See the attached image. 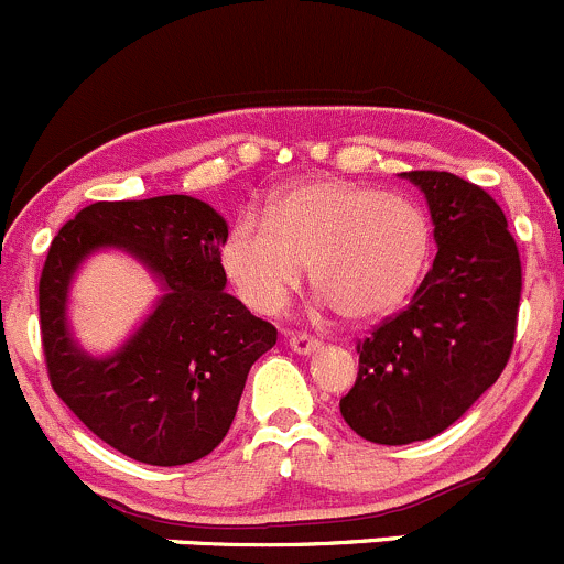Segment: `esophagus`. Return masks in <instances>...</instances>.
<instances>
[{
    "instance_id": "esophagus-1",
    "label": "esophagus",
    "mask_w": 564,
    "mask_h": 564,
    "mask_svg": "<svg viewBox=\"0 0 564 564\" xmlns=\"http://www.w3.org/2000/svg\"><path fill=\"white\" fill-rule=\"evenodd\" d=\"M290 350H295L299 356H310L315 350H321V343L315 337H306V334H290L288 337Z\"/></svg>"
}]
</instances>
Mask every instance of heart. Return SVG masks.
Instances as JSON below:
<instances>
[{
  "label": "heart",
  "mask_w": 564,
  "mask_h": 564,
  "mask_svg": "<svg viewBox=\"0 0 564 564\" xmlns=\"http://www.w3.org/2000/svg\"><path fill=\"white\" fill-rule=\"evenodd\" d=\"M431 252L416 203L350 181H315L284 194L269 221L243 216L227 232L221 269L263 315L284 310L304 265L345 321H376L414 290Z\"/></svg>",
  "instance_id": "heart-1"
}]
</instances>
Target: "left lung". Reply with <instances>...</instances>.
<instances>
[{
	"label": "left lung",
	"mask_w": 564,
	"mask_h": 564,
	"mask_svg": "<svg viewBox=\"0 0 564 564\" xmlns=\"http://www.w3.org/2000/svg\"><path fill=\"white\" fill-rule=\"evenodd\" d=\"M427 199L436 260L400 315L359 350L343 420L376 444L425 442L447 431L496 383L516 343L521 258L485 188L453 172H403Z\"/></svg>",
	"instance_id": "left-lung-1"
}]
</instances>
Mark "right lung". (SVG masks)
<instances>
[{"instance_id": "obj_1", "label": "right lung", "mask_w": 564, "mask_h": 564, "mask_svg": "<svg viewBox=\"0 0 564 564\" xmlns=\"http://www.w3.org/2000/svg\"><path fill=\"white\" fill-rule=\"evenodd\" d=\"M225 216L203 199L166 194L93 203L48 247L41 274V334L54 392L117 453L183 466L221 444L254 361L276 328L225 293ZM100 248H120L160 282L154 312L117 351L93 357L67 326L75 271Z\"/></svg>"}]
</instances>
